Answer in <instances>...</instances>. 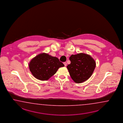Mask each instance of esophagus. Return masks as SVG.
Listing matches in <instances>:
<instances>
[{
	"label": "esophagus",
	"instance_id": "esophagus-1",
	"mask_svg": "<svg viewBox=\"0 0 123 123\" xmlns=\"http://www.w3.org/2000/svg\"><path fill=\"white\" fill-rule=\"evenodd\" d=\"M63 64H64V66H67V63H66V62H64V63H63Z\"/></svg>",
	"mask_w": 123,
	"mask_h": 123
}]
</instances>
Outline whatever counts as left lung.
Wrapping results in <instances>:
<instances>
[{
    "label": "left lung",
    "mask_w": 123,
    "mask_h": 123,
    "mask_svg": "<svg viewBox=\"0 0 123 123\" xmlns=\"http://www.w3.org/2000/svg\"><path fill=\"white\" fill-rule=\"evenodd\" d=\"M69 60L71 63L67 68L71 78L76 83H81L88 80L96 68L95 61L87 54L80 53L72 55Z\"/></svg>",
    "instance_id": "8db88e82"
}]
</instances>
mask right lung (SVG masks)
I'll return each mask as SVG.
<instances>
[{
    "mask_svg": "<svg viewBox=\"0 0 123 123\" xmlns=\"http://www.w3.org/2000/svg\"><path fill=\"white\" fill-rule=\"evenodd\" d=\"M64 65L57 57L43 53L39 54L31 60L29 67L35 78L41 80H47Z\"/></svg>",
    "mask_w": 123,
    "mask_h": 123,
    "instance_id": "right-lung-1",
    "label": "right lung"
}]
</instances>
